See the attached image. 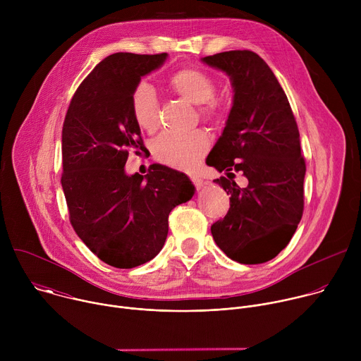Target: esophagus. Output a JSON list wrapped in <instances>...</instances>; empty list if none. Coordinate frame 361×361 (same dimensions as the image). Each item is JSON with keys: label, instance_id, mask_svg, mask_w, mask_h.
<instances>
[{"label": "esophagus", "instance_id": "34e87169", "mask_svg": "<svg viewBox=\"0 0 361 361\" xmlns=\"http://www.w3.org/2000/svg\"><path fill=\"white\" fill-rule=\"evenodd\" d=\"M191 181L194 183V185H195L197 188H201V187L205 185V181H204L201 177H198V176H192V177H191Z\"/></svg>", "mask_w": 361, "mask_h": 361}]
</instances>
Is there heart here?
<instances>
[{"mask_svg":"<svg viewBox=\"0 0 361 361\" xmlns=\"http://www.w3.org/2000/svg\"><path fill=\"white\" fill-rule=\"evenodd\" d=\"M169 85L173 92L198 106L202 120H214L220 114V104L214 98L216 82L210 74L200 68H183L174 73ZM131 113L137 126L147 131H156L160 123V102L156 91L148 82H140L131 94ZM210 147L209 135L195 130L190 133H164L152 144V154L159 161L176 167L190 169Z\"/></svg>","mask_w":361,"mask_h":361,"instance_id":"obj_1","label":"heart"}]
</instances>
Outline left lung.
I'll return each mask as SVG.
<instances>
[{
	"instance_id": "left-lung-1",
	"label": "left lung",
	"mask_w": 361,
	"mask_h": 361,
	"mask_svg": "<svg viewBox=\"0 0 361 361\" xmlns=\"http://www.w3.org/2000/svg\"><path fill=\"white\" fill-rule=\"evenodd\" d=\"M231 80L233 106L207 166L230 194V210L212 226L216 244L241 264L266 263L290 243L302 216L305 163L290 102L266 61L248 49L201 59ZM247 177L245 188L233 171Z\"/></svg>"
}]
</instances>
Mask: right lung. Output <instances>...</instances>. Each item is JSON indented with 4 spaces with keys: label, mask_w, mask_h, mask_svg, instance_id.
Masks as SVG:
<instances>
[{
    "label": "right lung",
    "mask_w": 361,
    "mask_h": 361,
    "mask_svg": "<svg viewBox=\"0 0 361 361\" xmlns=\"http://www.w3.org/2000/svg\"><path fill=\"white\" fill-rule=\"evenodd\" d=\"M167 57L109 56L77 88L63 126L61 185L71 226L99 260L117 269L152 260L166 243L169 214L195 191L184 173L161 164L147 176L124 169L128 151L144 148L131 94Z\"/></svg>",
    "instance_id": "obj_1"
}]
</instances>
